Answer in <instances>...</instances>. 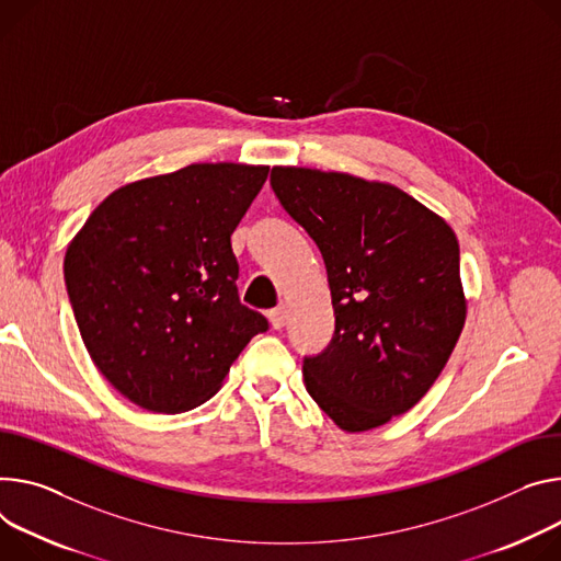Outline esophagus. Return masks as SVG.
Listing matches in <instances>:
<instances>
[{
  "label": "esophagus",
  "mask_w": 561,
  "mask_h": 561,
  "mask_svg": "<svg viewBox=\"0 0 561 561\" xmlns=\"http://www.w3.org/2000/svg\"><path fill=\"white\" fill-rule=\"evenodd\" d=\"M268 320H271L273 329H282L286 324V307H277V309L268 311Z\"/></svg>",
  "instance_id": "34e87169"
}]
</instances>
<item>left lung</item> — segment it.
<instances>
[{"label": "left lung", "instance_id": "obj_1", "mask_svg": "<svg viewBox=\"0 0 561 561\" xmlns=\"http://www.w3.org/2000/svg\"><path fill=\"white\" fill-rule=\"evenodd\" d=\"M284 210L318 243L335 333L304 358V385L344 432L410 412L466 324L458 241L443 217L391 183L273 168Z\"/></svg>", "mask_w": 561, "mask_h": 561}]
</instances>
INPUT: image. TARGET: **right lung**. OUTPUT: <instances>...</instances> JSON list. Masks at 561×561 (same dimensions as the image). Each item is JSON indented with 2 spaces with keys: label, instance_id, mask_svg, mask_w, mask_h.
Segmentation results:
<instances>
[{
  "label": "right lung",
  "instance_id": "add662e5",
  "mask_svg": "<svg viewBox=\"0 0 561 561\" xmlns=\"http://www.w3.org/2000/svg\"><path fill=\"white\" fill-rule=\"evenodd\" d=\"M268 170L194 163L127 183L71 239L65 279L82 342L142 410L179 414L210 400L268 329L239 301L230 243Z\"/></svg>",
  "mask_w": 561,
  "mask_h": 561
}]
</instances>
